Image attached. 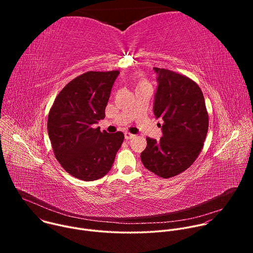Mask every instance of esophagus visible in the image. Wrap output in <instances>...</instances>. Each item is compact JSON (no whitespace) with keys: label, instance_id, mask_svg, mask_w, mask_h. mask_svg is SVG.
Returning a JSON list of instances; mask_svg holds the SVG:
<instances>
[{"label":"esophagus","instance_id":"1","mask_svg":"<svg viewBox=\"0 0 253 253\" xmlns=\"http://www.w3.org/2000/svg\"><path fill=\"white\" fill-rule=\"evenodd\" d=\"M134 137H135V135H133V134H131L129 132H125V139L126 140H130V139H132Z\"/></svg>","mask_w":253,"mask_h":253}]
</instances>
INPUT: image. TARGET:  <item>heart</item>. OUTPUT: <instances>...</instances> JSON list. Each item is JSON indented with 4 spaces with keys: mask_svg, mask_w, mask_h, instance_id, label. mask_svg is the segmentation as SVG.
I'll use <instances>...</instances> for the list:
<instances>
[{
    "mask_svg": "<svg viewBox=\"0 0 253 253\" xmlns=\"http://www.w3.org/2000/svg\"><path fill=\"white\" fill-rule=\"evenodd\" d=\"M145 86H151L150 83L146 80V79H138L136 81V87L140 88V87H145Z\"/></svg>",
    "mask_w": 253,
    "mask_h": 253,
    "instance_id": "1",
    "label": "heart"
}]
</instances>
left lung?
I'll use <instances>...</instances> for the list:
<instances>
[{
    "label": "left lung",
    "mask_w": 253,
    "mask_h": 253,
    "mask_svg": "<svg viewBox=\"0 0 253 253\" xmlns=\"http://www.w3.org/2000/svg\"><path fill=\"white\" fill-rule=\"evenodd\" d=\"M158 75L154 115L163 120L159 141L147 137L141 153L144 167L162 178L188 169L203 148L208 113L203 93L190 78L176 72L153 68Z\"/></svg>",
    "instance_id": "obj_1"
}]
</instances>
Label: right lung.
<instances>
[{
	"label": "right lung",
	"mask_w": 253,
	"mask_h": 253,
	"mask_svg": "<svg viewBox=\"0 0 253 253\" xmlns=\"http://www.w3.org/2000/svg\"><path fill=\"white\" fill-rule=\"evenodd\" d=\"M119 71H89L69 82L56 97L48 115V134L56 159L72 176L93 181L110 171L124 134L94 128Z\"/></svg>",
	"instance_id": "1"
}]
</instances>
